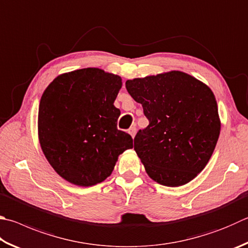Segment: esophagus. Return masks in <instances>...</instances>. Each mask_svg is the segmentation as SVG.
Wrapping results in <instances>:
<instances>
[{
	"instance_id": "34e87169",
	"label": "esophagus",
	"mask_w": 248,
	"mask_h": 248,
	"mask_svg": "<svg viewBox=\"0 0 248 248\" xmlns=\"http://www.w3.org/2000/svg\"><path fill=\"white\" fill-rule=\"evenodd\" d=\"M128 132H129L130 136H131L132 138H134V136H136V132H137L136 127H131V128H130V129L128 130Z\"/></svg>"
}]
</instances>
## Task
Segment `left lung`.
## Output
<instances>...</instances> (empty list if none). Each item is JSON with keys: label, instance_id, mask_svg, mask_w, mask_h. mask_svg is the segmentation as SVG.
Instances as JSON below:
<instances>
[{"label": "left lung", "instance_id": "8db88e82", "mask_svg": "<svg viewBox=\"0 0 248 248\" xmlns=\"http://www.w3.org/2000/svg\"><path fill=\"white\" fill-rule=\"evenodd\" d=\"M150 121L134 138V151L148 177L181 186L206 167L217 144L218 105L208 85L179 70L127 80Z\"/></svg>", "mask_w": 248, "mask_h": 248}]
</instances>
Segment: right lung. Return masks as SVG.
Wrapping results in <instances>:
<instances>
[{
	"instance_id": "obj_1",
	"label": "right lung",
	"mask_w": 248,
	"mask_h": 248,
	"mask_svg": "<svg viewBox=\"0 0 248 248\" xmlns=\"http://www.w3.org/2000/svg\"><path fill=\"white\" fill-rule=\"evenodd\" d=\"M123 81L98 68L60 75L43 92L38 134L43 154L66 181L92 186L114 170L118 156L133 147L131 136L117 129L114 106Z\"/></svg>"
}]
</instances>
